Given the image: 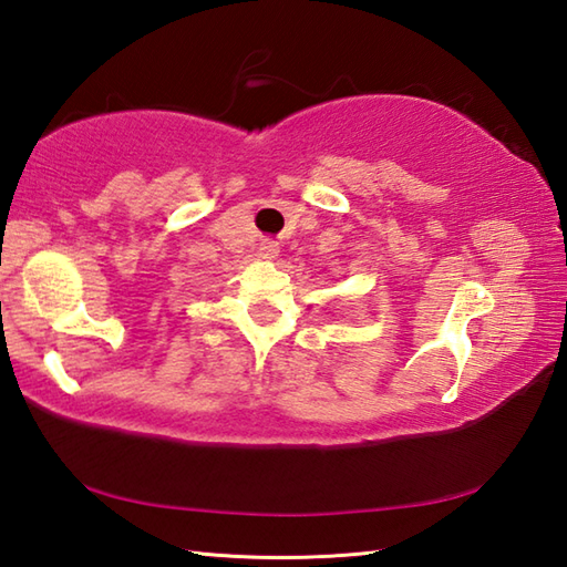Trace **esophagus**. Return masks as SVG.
<instances>
[{
    "mask_svg": "<svg viewBox=\"0 0 567 567\" xmlns=\"http://www.w3.org/2000/svg\"><path fill=\"white\" fill-rule=\"evenodd\" d=\"M275 252H277V246L272 244V240H262V244H260V256L262 258H275Z\"/></svg>",
    "mask_w": 567,
    "mask_h": 567,
    "instance_id": "34e87169",
    "label": "esophagus"
}]
</instances>
